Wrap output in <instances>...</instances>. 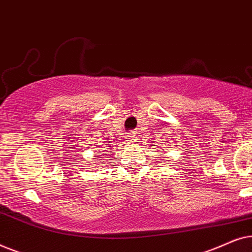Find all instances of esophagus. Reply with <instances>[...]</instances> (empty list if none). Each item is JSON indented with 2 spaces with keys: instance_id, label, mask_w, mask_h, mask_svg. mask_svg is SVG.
<instances>
[{
  "instance_id": "esophagus-1",
  "label": "esophagus",
  "mask_w": 252,
  "mask_h": 252,
  "mask_svg": "<svg viewBox=\"0 0 252 252\" xmlns=\"http://www.w3.org/2000/svg\"><path fill=\"white\" fill-rule=\"evenodd\" d=\"M135 133H129V135L127 136V139H128V141H130V142H133L134 140H135Z\"/></svg>"
}]
</instances>
